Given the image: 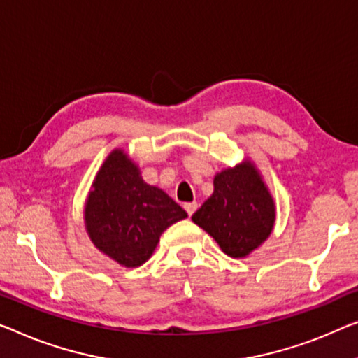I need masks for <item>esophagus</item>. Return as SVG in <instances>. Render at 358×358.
I'll use <instances>...</instances> for the list:
<instances>
[{
  "mask_svg": "<svg viewBox=\"0 0 358 358\" xmlns=\"http://www.w3.org/2000/svg\"><path fill=\"white\" fill-rule=\"evenodd\" d=\"M196 209H197V202H186V204H185V210H186V213H188L189 217L193 215V213L196 212Z\"/></svg>",
  "mask_w": 358,
  "mask_h": 358,
  "instance_id": "34e87169",
  "label": "esophagus"
}]
</instances>
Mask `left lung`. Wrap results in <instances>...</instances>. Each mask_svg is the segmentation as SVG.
<instances>
[{
	"instance_id": "obj_1",
	"label": "left lung",
	"mask_w": 358,
	"mask_h": 358,
	"mask_svg": "<svg viewBox=\"0 0 358 358\" xmlns=\"http://www.w3.org/2000/svg\"><path fill=\"white\" fill-rule=\"evenodd\" d=\"M233 259L246 257L270 236L275 202L250 161L218 172L213 193L191 217Z\"/></svg>"
}]
</instances>
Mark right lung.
Instances as JSON below:
<instances>
[{
	"mask_svg": "<svg viewBox=\"0 0 358 358\" xmlns=\"http://www.w3.org/2000/svg\"><path fill=\"white\" fill-rule=\"evenodd\" d=\"M186 217L172 197L141 178L138 165L122 149L106 157L85 202L90 239L128 268L145 264L161 234Z\"/></svg>",
	"mask_w": 358,
	"mask_h": 358,
	"instance_id": "obj_1",
	"label": "right lung"
}]
</instances>
